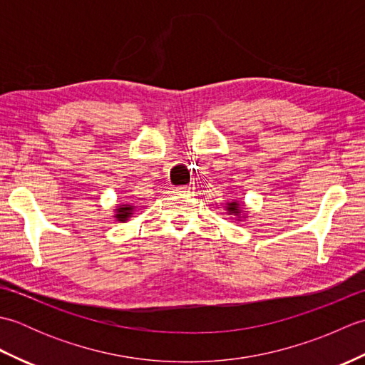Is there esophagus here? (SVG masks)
Returning a JSON list of instances; mask_svg holds the SVG:
<instances>
[{"label":"esophagus","mask_w":365,"mask_h":365,"mask_svg":"<svg viewBox=\"0 0 365 365\" xmlns=\"http://www.w3.org/2000/svg\"><path fill=\"white\" fill-rule=\"evenodd\" d=\"M178 195H188V192L195 191V183H190V185H182V187H177L174 190Z\"/></svg>","instance_id":"esophagus-1"}]
</instances>
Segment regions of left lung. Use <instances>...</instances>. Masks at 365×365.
Instances as JSON below:
<instances>
[{"mask_svg": "<svg viewBox=\"0 0 365 365\" xmlns=\"http://www.w3.org/2000/svg\"><path fill=\"white\" fill-rule=\"evenodd\" d=\"M226 210H227L229 215H235V216H238V218H240V215H242V212H243L242 207H240L238 200H234V202H227Z\"/></svg>", "mask_w": 365, "mask_h": 365, "instance_id": "8db88e82", "label": "left lung"}]
</instances>
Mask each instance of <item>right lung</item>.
I'll use <instances>...</instances> for the list:
<instances>
[{
	"mask_svg": "<svg viewBox=\"0 0 365 365\" xmlns=\"http://www.w3.org/2000/svg\"><path fill=\"white\" fill-rule=\"evenodd\" d=\"M131 212H133V205H128V204L118 205V208H115L114 218L120 222H125L131 216Z\"/></svg>",
	"mask_w": 365,
	"mask_h": 365,
	"instance_id": "obj_1",
	"label": "right lung"
}]
</instances>
